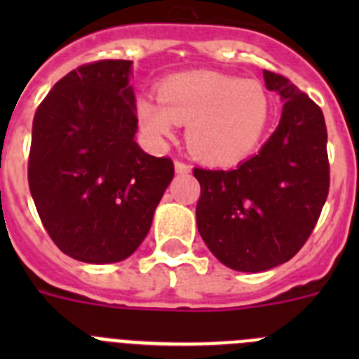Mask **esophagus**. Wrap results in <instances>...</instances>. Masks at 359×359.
Segmentation results:
<instances>
[{"label":"esophagus","instance_id":"34e87169","mask_svg":"<svg viewBox=\"0 0 359 359\" xmlns=\"http://www.w3.org/2000/svg\"><path fill=\"white\" fill-rule=\"evenodd\" d=\"M174 169H176L177 174H187V172H190V165L185 163V161L176 160L174 161Z\"/></svg>","mask_w":359,"mask_h":359}]
</instances>
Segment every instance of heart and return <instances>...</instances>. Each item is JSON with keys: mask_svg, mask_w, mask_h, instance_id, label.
<instances>
[{"mask_svg": "<svg viewBox=\"0 0 359 359\" xmlns=\"http://www.w3.org/2000/svg\"><path fill=\"white\" fill-rule=\"evenodd\" d=\"M135 113L154 145L172 138L174 123H187V144L208 163H236L252 154L271 116L268 91L259 81L219 72H187L158 86V102L140 97Z\"/></svg>", "mask_w": 359, "mask_h": 359, "instance_id": "b5f03b06", "label": "heart"}]
</instances>
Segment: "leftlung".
<instances>
[{
  "label": "left lung",
  "instance_id": "obj_1",
  "mask_svg": "<svg viewBox=\"0 0 359 359\" xmlns=\"http://www.w3.org/2000/svg\"><path fill=\"white\" fill-rule=\"evenodd\" d=\"M284 100L278 128L230 170L194 169L199 236L228 268L259 273L284 264L309 239L329 194L323 113L286 77L264 69Z\"/></svg>",
  "mask_w": 359,
  "mask_h": 359
}]
</instances>
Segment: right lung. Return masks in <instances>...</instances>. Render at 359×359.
I'll use <instances>...</instances> for the list:
<instances>
[{
  "instance_id": "obj_1",
  "label": "right lung",
  "mask_w": 359,
  "mask_h": 359,
  "mask_svg": "<svg viewBox=\"0 0 359 359\" xmlns=\"http://www.w3.org/2000/svg\"><path fill=\"white\" fill-rule=\"evenodd\" d=\"M133 61L79 66L52 88L32 126L28 185L62 253L90 264L128 259L174 177L170 158L136 144Z\"/></svg>"
}]
</instances>
